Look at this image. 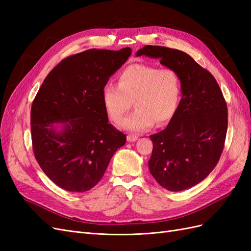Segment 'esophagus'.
<instances>
[{"label":"esophagus","mask_w":251,"mask_h":251,"mask_svg":"<svg viewBox=\"0 0 251 251\" xmlns=\"http://www.w3.org/2000/svg\"><path fill=\"white\" fill-rule=\"evenodd\" d=\"M126 139H127V141L134 142V141H136V140H138V136H136V135H134V134H128V135L126 136Z\"/></svg>","instance_id":"34e87169"}]
</instances>
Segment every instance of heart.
Returning <instances> with one entry per match:
<instances>
[{
	"instance_id": "obj_1",
	"label": "heart",
	"mask_w": 251,
	"mask_h": 251,
	"mask_svg": "<svg viewBox=\"0 0 251 251\" xmlns=\"http://www.w3.org/2000/svg\"><path fill=\"white\" fill-rule=\"evenodd\" d=\"M181 97V79L171 68L133 64L121 71L118 86L105 83L101 100L105 113L119 123L132 107L135 110L120 124L126 131L143 132L156 123L162 126L174 117Z\"/></svg>"
}]
</instances>
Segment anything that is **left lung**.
Instances as JSON below:
<instances>
[{
	"label": "left lung",
	"instance_id": "obj_1",
	"mask_svg": "<svg viewBox=\"0 0 251 251\" xmlns=\"http://www.w3.org/2000/svg\"><path fill=\"white\" fill-rule=\"evenodd\" d=\"M141 55L160 59L181 79L176 114L163 131L150 136L149 169L165 189L184 191L206 178L221 157L228 125L226 101L215 77L185 52L148 45L136 52Z\"/></svg>",
	"mask_w": 251,
	"mask_h": 251
}]
</instances>
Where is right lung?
<instances>
[{
    "label": "right lung",
    "instance_id": "right-lung-1",
    "mask_svg": "<svg viewBox=\"0 0 251 251\" xmlns=\"http://www.w3.org/2000/svg\"><path fill=\"white\" fill-rule=\"evenodd\" d=\"M132 53L90 49L63 59L45 78L31 107L33 153L60 188L83 193L102 178L126 136L109 124L101 91Z\"/></svg>",
    "mask_w": 251,
    "mask_h": 251
}]
</instances>
